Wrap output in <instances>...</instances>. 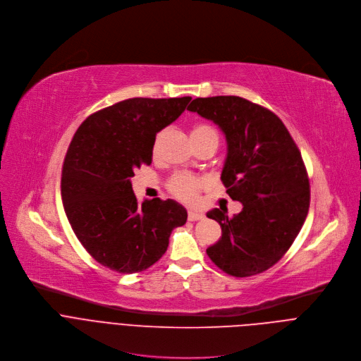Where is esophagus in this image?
<instances>
[{"instance_id": "34e87169", "label": "esophagus", "mask_w": 361, "mask_h": 361, "mask_svg": "<svg viewBox=\"0 0 361 361\" xmlns=\"http://www.w3.org/2000/svg\"><path fill=\"white\" fill-rule=\"evenodd\" d=\"M204 218V214L200 213V212H196V210H189L188 213V219L190 222H195V221H202Z\"/></svg>"}]
</instances>
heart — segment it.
<instances>
[{"mask_svg": "<svg viewBox=\"0 0 361 361\" xmlns=\"http://www.w3.org/2000/svg\"><path fill=\"white\" fill-rule=\"evenodd\" d=\"M207 133H216L214 129L210 126V125H206V123H197L192 128V132H190V136L192 137H196V136H202V135H207ZM164 136V132H159L155 137V142H154V154H157L158 148H159V143H161V139ZM168 188L169 190L176 196L179 197L180 200H185V202H192L197 192L200 190L202 188V182L192 176V175H188V173H178L175 175L173 178H171L169 183H168Z\"/></svg>", "mask_w": 361, "mask_h": 361, "instance_id": "obj_1", "label": "heart"}]
</instances>
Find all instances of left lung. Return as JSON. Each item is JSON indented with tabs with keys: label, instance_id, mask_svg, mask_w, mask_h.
<instances>
[{
	"label": "left lung",
	"instance_id": "obj_1",
	"mask_svg": "<svg viewBox=\"0 0 361 361\" xmlns=\"http://www.w3.org/2000/svg\"><path fill=\"white\" fill-rule=\"evenodd\" d=\"M188 109L225 133L221 179L228 195L243 204L233 218L228 210L207 212L221 225L222 238L206 253L231 276L259 274L284 256L306 221L310 185L300 151L277 115L245 98H196Z\"/></svg>",
	"mask_w": 361,
	"mask_h": 361
}]
</instances>
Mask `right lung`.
I'll use <instances>...</instances> for the list:
<instances>
[{"instance_id": "obj_1", "label": "right lung", "mask_w": 361, "mask_h": 361, "mask_svg": "<svg viewBox=\"0 0 361 361\" xmlns=\"http://www.w3.org/2000/svg\"><path fill=\"white\" fill-rule=\"evenodd\" d=\"M183 98H130L88 116L66 151L61 195L66 218L87 252L118 273L157 263L169 236L188 219L178 202H137L130 178L151 165L157 133L190 102Z\"/></svg>"}]
</instances>
